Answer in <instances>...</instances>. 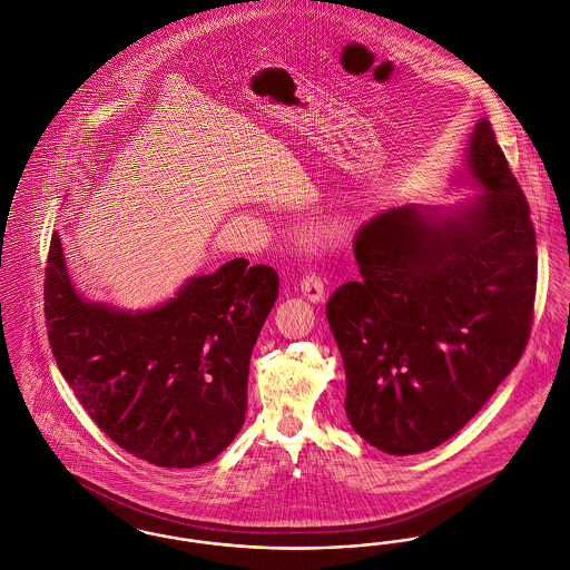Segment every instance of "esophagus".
I'll list each match as a JSON object with an SVG mask.
<instances>
[{
  "label": "esophagus",
  "mask_w": 570,
  "mask_h": 570,
  "mask_svg": "<svg viewBox=\"0 0 570 570\" xmlns=\"http://www.w3.org/2000/svg\"><path fill=\"white\" fill-rule=\"evenodd\" d=\"M301 293L312 303H321L325 298V284L318 273H305L301 279Z\"/></svg>",
  "instance_id": "34e87169"
}]
</instances>
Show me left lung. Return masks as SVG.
Segmentation results:
<instances>
[{"label":"left lung","mask_w":570,"mask_h":570,"mask_svg":"<svg viewBox=\"0 0 570 570\" xmlns=\"http://www.w3.org/2000/svg\"><path fill=\"white\" fill-rule=\"evenodd\" d=\"M479 198L442 216L407 205L354 237L361 277L326 301L346 414L391 455L430 451L485 406L528 346L537 233L489 121L470 138Z\"/></svg>","instance_id":"1"}]
</instances>
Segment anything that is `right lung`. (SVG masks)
<instances>
[{
  "instance_id": "add662e5",
  "label": "right lung",
  "mask_w": 570,
  "mask_h": 570,
  "mask_svg": "<svg viewBox=\"0 0 570 570\" xmlns=\"http://www.w3.org/2000/svg\"><path fill=\"white\" fill-rule=\"evenodd\" d=\"M279 277L245 258L191 277L151 312L82 301L53 233L45 321L57 367L94 423L138 460L194 468L235 440L247 410L249 356Z\"/></svg>"
}]
</instances>
